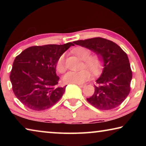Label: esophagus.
<instances>
[{
    "mask_svg": "<svg viewBox=\"0 0 146 146\" xmlns=\"http://www.w3.org/2000/svg\"><path fill=\"white\" fill-rule=\"evenodd\" d=\"M78 86L80 88H84L86 84H78Z\"/></svg>",
    "mask_w": 146,
    "mask_h": 146,
    "instance_id": "obj_1",
    "label": "esophagus"
}]
</instances>
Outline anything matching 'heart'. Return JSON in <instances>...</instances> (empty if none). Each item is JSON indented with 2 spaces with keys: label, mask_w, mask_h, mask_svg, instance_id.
Returning <instances> with one entry per match:
<instances>
[{
  "label": "heart",
  "mask_w": 146,
  "mask_h": 146,
  "mask_svg": "<svg viewBox=\"0 0 146 146\" xmlns=\"http://www.w3.org/2000/svg\"><path fill=\"white\" fill-rule=\"evenodd\" d=\"M73 52L83 60L82 66V70L77 71H69L63 77V80L67 84H82L85 81L89 80L91 77V73L88 68L93 74H97L100 72L102 68V60L100 55H90L91 51L88 48L84 47H77L73 49ZM56 69L58 73H63L66 70L65 55L59 56L56 63Z\"/></svg>",
  "instance_id": "1"
}]
</instances>
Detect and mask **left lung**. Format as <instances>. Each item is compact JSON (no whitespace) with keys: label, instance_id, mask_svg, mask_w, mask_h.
<instances>
[{"label":"left lung","instance_id":"obj_1","mask_svg":"<svg viewBox=\"0 0 146 146\" xmlns=\"http://www.w3.org/2000/svg\"><path fill=\"white\" fill-rule=\"evenodd\" d=\"M100 55L102 73L96 82L95 92L88 102L100 110H111L119 106L129 95L132 71L127 54L113 42L96 37L73 42Z\"/></svg>","mask_w":146,"mask_h":146}]
</instances>
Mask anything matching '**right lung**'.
Returning <instances> with one entry per match:
<instances>
[{"label": "right lung", "mask_w": 146, "mask_h": 146, "mask_svg": "<svg viewBox=\"0 0 146 146\" xmlns=\"http://www.w3.org/2000/svg\"><path fill=\"white\" fill-rule=\"evenodd\" d=\"M71 46L75 45L68 42L31 46L16 56L9 78L14 94L24 106L35 111H43L60 99L66 86H57L59 77L56 74V63Z\"/></svg>", "instance_id": "add662e5"}]
</instances>
